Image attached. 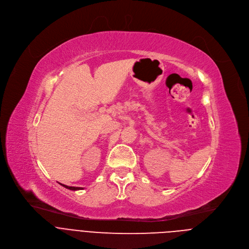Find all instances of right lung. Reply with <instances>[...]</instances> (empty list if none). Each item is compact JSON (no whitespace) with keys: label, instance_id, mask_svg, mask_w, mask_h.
Returning <instances> with one entry per match:
<instances>
[{"label":"right lung","instance_id":"obj_1","mask_svg":"<svg viewBox=\"0 0 249 249\" xmlns=\"http://www.w3.org/2000/svg\"><path fill=\"white\" fill-rule=\"evenodd\" d=\"M61 186H63L64 188H66V189H69V190H71V191H77V190H82L83 188H79V187H69V186H65V185H62V184H60Z\"/></svg>","mask_w":249,"mask_h":249}]
</instances>
